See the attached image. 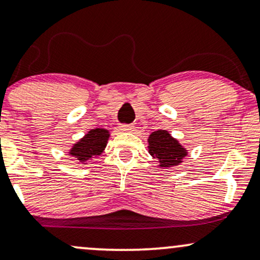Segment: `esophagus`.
Here are the masks:
<instances>
[{
  "instance_id": "34e87169",
  "label": "esophagus",
  "mask_w": 260,
  "mask_h": 260,
  "mask_svg": "<svg viewBox=\"0 0 260 260\" xmlns=\"http://www.w3.org/2000/svg\"><path fill=\"white\" fill-rule=\"evenodd\" d=\"M120 129L122 131V132H128V133H131V132H133L134 129H136V127H134L133 124H123V126H121Z\"/></svg>"
}]
</instances>
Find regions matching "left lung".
<instances>
[{"label":"left lung","mask_w":260,"mask_h":260,"mask_svg":"<svg viewBox=\"0 0 260 260\" xmlns=\"http://www.w3.org/2000/svg\"><path fill=\"white\" fill-rule=\"evenodd\" d=\"M147 144L149 153L158 160L157 167L159 169L180 166L188 154V150L167 129H157L151 133Z\"/></svg>","instance_id":"left-lung-1"}]
</instances>
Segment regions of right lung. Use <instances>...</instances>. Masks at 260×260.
Wrapping results in <instances>:
<instances>
[{"instance_id":"obj_1","label":"right lung","mask_w":260,"mask_h":260,"mask_svg":"<svg viewBox=\"0 0 260 260\" xmlns=\"http://www.w3.org/2000/svg\"><path fill=\"white\" fill-rule=\"evenodd\" d=\"M109 137V129H106V128L100 127L90 129L83 138L75 141L71 146L68 154L74 157L78 164L86 166L87 162L103 153Z\"/></svg>"}]
</instances>
